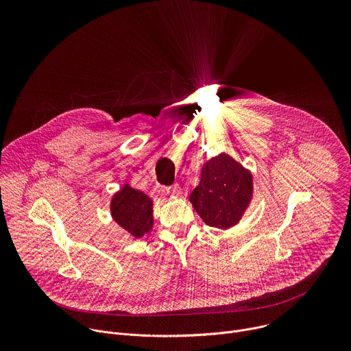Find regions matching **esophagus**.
<instances>
[{
    "label": "esophagus",
    "mask_w": 351,
    "mask_h": 351,
    "mask_svg": "<svg viewBox=\"0 0 351 351\" xmlns=\"http://www.w3.org/2000/svg\"><path fill=\"white\" fill-rule=\"evenodd\" d=\"M182 187L179 186V184H173L169 190H168V194H171V195H182Z\"/></svg>",
    "instance_id": "1"
}]
</instances>
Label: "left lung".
<instances>
[{"label": "left lung", "instance_id": "left-lung-1", "mask_svg": "<svg viewBox=\"0 0 351 351\" xmlns=\"http://www.w3.org/2000/svg\"><path fill=\"white\" fill-rule=\"evenodd\" d=\"M253 198V176L228 154L207 161L202 180L190 202L202 219L214 228L228 229L243 217Z\"/></svg>", "mask_w": 351, "mask_h": 351}]
</instances>
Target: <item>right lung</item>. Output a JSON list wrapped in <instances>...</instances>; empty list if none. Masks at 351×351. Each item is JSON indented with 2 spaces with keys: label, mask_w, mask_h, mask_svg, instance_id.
<instances>
[{
  "label": "right lung",
  "mask_w": 351,
  "mask_h": 351,
  "mask_svg": "<svg viewBox=\"0 0 351 351\" xmlns=\"http://www.w3.org/2000/svg\"><path fill=\"white\" fill-rule=\"evenodd\" d=\"M114 221L134 237L153 229V202L147 194L125 184L111 199Z\"/></svg>",
  "instance_id": "right-lung-1"
}]
</instances>
